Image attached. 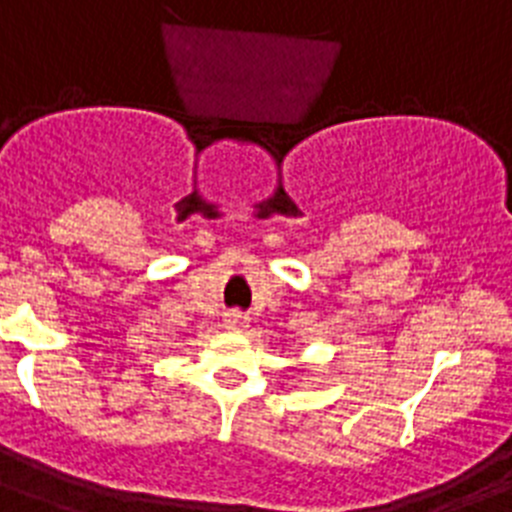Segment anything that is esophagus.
I'll use <instances>...</instances> for the list:
<instances>
[{
	"instance_id": "1",
	"label": "esophagus",
	"mask_w": 512,
	"mask_h": 512,
	"mask_svg": "<svg viewBox=\"0 0 512 512\" xmlns=\"http://www.w3.org/2000/svg\"><path fill=\"white\" fill-rule=\"evenodd\" d=\"M225 325H228L230 330H243L248 328V318L243 312H228V315H225Z\"/></svg>"
}]
</instances>
